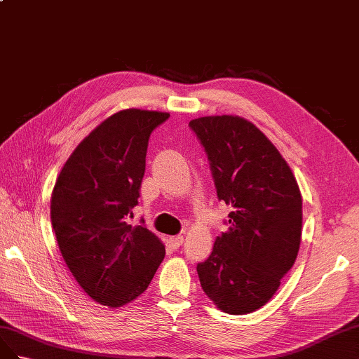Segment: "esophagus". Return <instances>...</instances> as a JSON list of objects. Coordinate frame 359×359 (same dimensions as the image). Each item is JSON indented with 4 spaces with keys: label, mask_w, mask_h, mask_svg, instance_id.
I'll return each instance as SVG.
<instances>
[{
    "label": "esophagus",
    "mask_w": 359,
    "mask_h": 359,
    "mask_svg": "<svg viewBox=\"0 0 359 359\" xmlns=\"http://www.w3.org/2000/svg\"><path fill=\"white\" fill-rule=\"evenodd\" d=\"M168 241H170V243L172 245L174 248H179L180 245H182L183 242H185V238H183L182 234H179V236H171Z\"/></svg>",
    "instance_id": "1"
}]
</instances>
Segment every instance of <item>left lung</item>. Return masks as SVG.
I'll use <instances>...</instances> for the list:
<instances>
[{
    "mask_svg": "<svg viewBox=\"0 0 359 359\" xmlns=\"http://www.w3.org/2000/svg\"><path fill=\"white\" fill-rule=\"evenodd\" d=\"M189 126L208 153L218 198L231 206L229 230L197 264L200 284L221 311L248 314L269 302L298 255V182L271 140L243 117H198Z\"/></svg>",
    "mask_w": 359,
    "mask_h": 359,
    "instance_id": "8db88e82",
    "label": "left lung"
}]
</instances>
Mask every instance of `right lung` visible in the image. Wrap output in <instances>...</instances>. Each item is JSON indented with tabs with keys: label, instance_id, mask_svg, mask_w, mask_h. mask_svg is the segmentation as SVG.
Listing matches in <instances>:
<instances>
[{
	"label": "right lung",
	"instance_id": "1",
	"mask_svg": "<svg viewBox=\"0 0 359 359\" xmlns=\"http://www.w3.org/2000/svg\"><path fill=\"white\" fill-rule=\"evenodd\" d=\"M168 112L121 109L79 142L50 197L58 248L91 299L111 309L144 292L165 247L144 225H132L151 130Z\"/></svg>",
	"mask_w": 359,
	"mask_h": 359
}]
</instances>
